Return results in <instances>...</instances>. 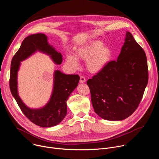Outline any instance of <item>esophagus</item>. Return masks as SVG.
<instances>
[{
	"label": "esophagus",
	"instance_id": "1",
	"mask_svg": "<svg viewBox=\"0 0 159 159\" xmlns=\"http://www.w3.org/2000/svg\"><path fill=\"white\" fill-rule=\"evenodd\" d=\"M85 82V77H83V76H80V83H84V82Z\"/></svg>",
	"mask_w": 159,
	"mask_h": 159
}]
</instances>
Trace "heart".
Instances as JSON below:
<instances>
[{
  "mask_svg": "<svg viewBox=\"0 0 159 159\" xmlns=\"http://www.w3.org/2000/svg\"><path fill=\"white\" fill-rule=\"evenodd\" d=\"M75 55L78 59L87 61L86 67L90 73L97 74L102 71L111 61L112 52L108 47L104 46L102 41L93 40L77 48ZM76 58L70 54L66 57L67 64L75 69L79 66Z\"/></svg>",
  "mask_w": 159,
  "mask_h": 159,
  "instance_id": "1",
  "label": "heart"
}]
</instances>
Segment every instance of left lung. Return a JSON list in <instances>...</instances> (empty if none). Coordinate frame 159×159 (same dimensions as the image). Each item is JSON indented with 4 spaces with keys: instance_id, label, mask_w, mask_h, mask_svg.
I'll list each match as a JSON object with an SVG mask.
<instances>
[{
    "instance_id": "8db88e82",
    "label": "left lung",
    "mask_w": 159,
    "mask_h": 159,
    "mask_svg": "<svg viewBox=\"0 0 159 159\" xmlns=\"http://www.w3.org/2000/svg\"><path fill=\"white\" fill-rule=\"evenodd\" d=\"M147 60L133 35L126 33L117 61L87 81L96 114L106 120L121 121L138 107L148 84Z\"/></svg>"
}]
</instances>
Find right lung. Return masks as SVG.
Instances as JSON below:
<instances>
[{
  "label": "right lung",
  "mask_w": 159,
  "mask_h": 159,
  "mask_svg": "<svg viewBox=\"0 0 159 159\" xmlns=\"http://www.w3.org/2000/svg\"><path fill=\"white\" fill-rule=\"evenodd\" d=\"M36 52L50 56L57 65L62 63L61 53L49 44L48 38L44 34L38 33L26 37L20 47L12 59L9 85L12 95L16 99L22 112L33 123L41 127H52L59 124L67 112L66 101L77 87L80 77L78 75H66L60 70L53 74V87L48 103L39 109L28 107L20 98L17 89V72L20 61H23Z\"/></svg>",
  "instance_id": "add662e5"
}]
</instances>
